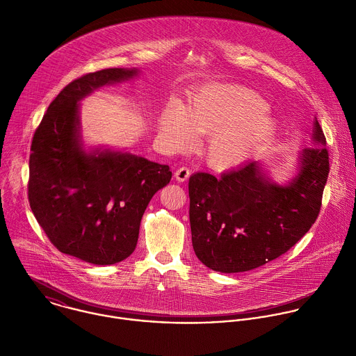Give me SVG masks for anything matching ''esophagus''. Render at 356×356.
<instances>
[{
    "label": "esophagus",
    "mask_w": 356,
    "mask_h": 356,
    "mask_svg": "<svg viewBox=\"0 0 356 356\" xmlns=\"http://www.w3.org/2000/svg\"><path fill=\"white\" fill-rule=\"evenodd\" d=\"M190 173H191V172H190L188 168L181 166V168H179V169L175 172V177H176L177 181L183 183V181H186V180L190 177Z\"/></svg>",
    "instance_id": "34e87169"
}]
</instances>
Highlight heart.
<instances>
[{
	"label": "heart",
	"mask_w": 356,
	"mask_h": 356,
	"mask_svg": "<svg viewBox=\"0 0 356 356\" xmlns=\"http://www.w3.org/2000/svg\"><path fill=\"white\" fill-rule=\"evenodd\" d=\"M268 102L238 84L211 83L200 88L184 108L169 105L159 119V133L173 149L191 144L193 136L208 140L207 162L219 170L245 162L277 130Z\"/></svg>",
	"instance_id": "1"
}]
</instances>
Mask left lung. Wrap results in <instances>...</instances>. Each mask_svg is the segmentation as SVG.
<instances>
[{
  "instance_id": "left-lung-1",
  "label": "left lung",
  "mask_w": 356,
  "mask_h": 356,
  "mask_svg": "<svg viewBox=\"0 0 356 356\" xmlns=\"http://www.w3.org/2000/svg\"><path fill=\"white\" fill-rule=\"evenodd\" d=\"M312 147L297 173L275 183L251 161L220 179L204 172L188 181L190 225L197 258L220 273L259 268L294 247L315 223L330 172L326 137L315 118Z\"/></svg>"
}]
</instances>
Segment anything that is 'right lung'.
<instances>
[{"mask_svg":"<svg viewBox=\"0 0 356 356\" xmlns=\"http://www.w3.org/2000/svg\"><path fill=\"white\" fill-rule=\"evenodd\" d=\"M137 74L134 67H111L73 80L49 104L31 141L30 208L62 254L92 265H113L133 254L148 202L172 179L168 165L83 145L79 102Z\"/></svg>","mask_w":356,"mask_h":356,"instance_id":"1","label":"right lung"}]
</instances>
